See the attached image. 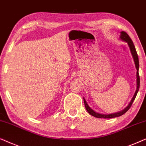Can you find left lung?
I'll use <instances>...</instances> for the list:
<instances>
[{"mask_svg":"<svg viewBox=\"0 0 146 146\" xmlns=\"http://www.w3.org/2000/svg\"><path fill=\"white\" fill-rule=\"evenodd\" d=\"M120 38L121 40H124V41L127 42L128 45L129 46L130 50H131V55L133 56L134 62H135V67H136L137 69V89L136 91H135V94L132 98V100L131 102H130L129 104L128 105V106L127 108L124 109L123 111H121L116 113H112V114H109V115H104V114H100L98 113L95 112L94 111L89 108V106H88V104H87L86 101L84 98H83V100H84V104H85V107L86 108V110L87 111V112L89 113V114L91 115L94 116V117H98V118H113V117H119V116H121L122 115H123L125 113H126L129 110V109L131 108L132 104H133V101L135 100V97H136L137 92H138L139 89V83H140V79H139V59H138V56H137V51L135 50V46H134L133 42L132 41V40L131 39V38L129 37V36L128 35L127 33H125V31H121V35H120Z\"/></svg>","mask_w":146,"mask_h":146,"instance_id":"1","label":"left lung"}]
</instances>
